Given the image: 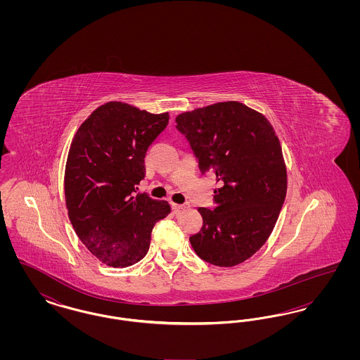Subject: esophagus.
Masks as SVG:
<instances>
[{
	"instance_id": "obj_1",
	"label": "esophagus",
	"mask_w": 360,
	"mask_h": 360,
	"mask_svg": "<svg viewBox=\"0 0 360 360\" xmlns=\"http://www.w3.org/2000/svg\"><path fill=\"white\" fill-rule=\"evenodd\" d=\"M172 206L175 213L179 212V210H182V209H185V207H188V206L184 205V204H172Z\"/></svg>"
}]
</instances>
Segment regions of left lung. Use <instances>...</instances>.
Returning a JSON list of instances; mask_svg holds the SVG:
<instances>
[{"label": "left lung", "instance_id": "8db88e82", "mask_svg": "<svg viewBox=\"0 0 360 360\" xmlns=\"http://www.w3.org/2000/svg\"><path fill=\"white\" fill-rule=\"evenodd\" d=\"M201 174L216 176L213 209L200 207L202 228L190 236L195 254L232 267L252 257L274 229L288 175L279 139L263 115L238 101L176 116Z\"/></svg>", "mask_w": 360, "mask_h": 360}]
</instances>
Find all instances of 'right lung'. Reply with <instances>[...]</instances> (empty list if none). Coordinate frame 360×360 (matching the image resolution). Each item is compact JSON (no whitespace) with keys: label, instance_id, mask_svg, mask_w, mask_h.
I'll list each match as a JSON object with an SVG mask.
<instances>
[{"label":"right lung","instance_id":"add662e5","mask_svg":"<svg viewBox=\"0 0 360 360\" xmlns=\"http://www.w3.org/2000/svg\"><path fill=\"white\" fill-rule=\"evenodd\" d=\"M124 103L97 108L70 146L65 197L69 219L86 248L112 267H128L147 255L155 224L172 207L136 194L146 176L148 147L169 124Z\"/></svg>","mask_w":360,"mask_h":360}]
</instances>
